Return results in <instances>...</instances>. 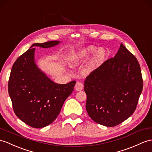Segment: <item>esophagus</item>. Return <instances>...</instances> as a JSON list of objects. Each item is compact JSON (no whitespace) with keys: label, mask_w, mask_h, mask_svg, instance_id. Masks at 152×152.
Instances as JSON below:
<instances>
[{"label":"esophagus","mask_w":152,"mask_h":152,"mask_svg":"<svg viewBox=\"0 0 152 152\" xmlns=\"http://www.w3.org/2000/svg\"><path fill=\"white\" fill-rule=\"evenodd\" d=\"M75 88L76 91H81L83 90L84 88V85L82 83L79 82V81H78V82H77L75 86Z\"/></svg>","instance_id":"1"}]
</instances>
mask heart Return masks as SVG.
Here are the masks:
<instances>
[{"mask_svg":"<svg viewBox=\"0 0 152 152\" xmlns=\"http://www.w3.org/2000/svg\"><path fill=\"white\" fill-rule=\"evenodd\" d=\"M95 49L96 48L95 46H89L73 54L69 58V64L70 67L75 68L82 64L89 55L94 53ZM106 55V51L103 48H99L96 50L94 55H92L91 60L86 68V72L90 73L97 68L104 60Z\"/></svg>","mask_w":152,"mask_h":152,"instance_id":"obj_1","label":"heart"}]
</instances>
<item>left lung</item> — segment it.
Returning a JSON list of instances; mask_svg holds the SVG:
<instances>
[{
  "instance_id": "1",
  "label": "left lung",
  "mask_w": 152,
  "mask_h": 152,
  "mask_svg": "<svg viewBox=\"0 0 152 152\" xmlns=\"http://www.w3.org/2000/svg\"><path fill=\"white\" fill-rule=\"evenodd\" d=\"M142 86L137 60L121 44L114 57L105 61L84 80L89 116L107 127L123 123L135 112Z\"/></svg>"
}]
</instances>
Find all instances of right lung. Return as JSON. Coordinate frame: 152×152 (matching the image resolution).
Instances as JSON below:
<instances>
[{"mask_svg":"<svg viewBox=\"0 0 152 152\" xmlns=\"http://www.w3.org/2000/svg\"><path fill=\"white\" fill-rule=\"evenodd\" d=\"M61 42L33 44L17 59L11 71L8 93L15 113L33 128H44L56 119L76 83L75 80L65 84L55 83L36 64L35 46L49 48Z\"/></svg>","mask_w":152,"mask_h":152,"instance_id":"1","label":"right lung"}]
</instances>
